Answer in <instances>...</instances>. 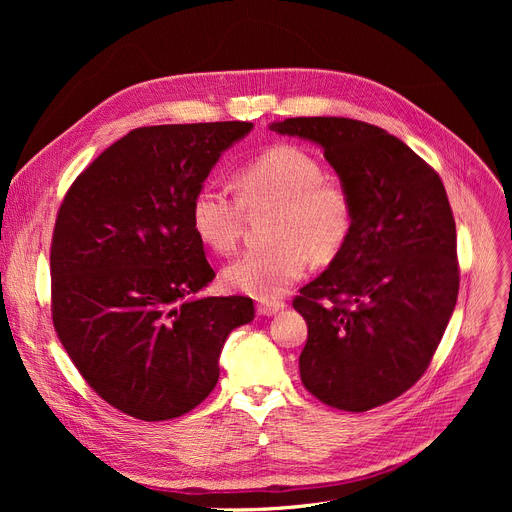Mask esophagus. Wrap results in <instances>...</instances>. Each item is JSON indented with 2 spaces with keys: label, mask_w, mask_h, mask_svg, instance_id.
Instances as JSON below:
<instances>
[{
  "label": "esophagus",
  "mask_w": 512,
  "mask_h": 512,
  "mask_svg": "<svg viewBox=\"0 0 512 512\" xmlns=\"http://www.w3.org/2000/svg\"><path fill=\"white\" fill-rule=\"evenodd\" d=\"M284 307H286V305H284L282 301H259V303H257V313H259V315H265V317H270V315L280 313Z\"/></svg>",
  "instance_id": "esophagus-1"
}]
</instances>
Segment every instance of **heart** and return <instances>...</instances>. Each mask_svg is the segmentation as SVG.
<instances>
[{"label": "heart", "mask_w": 512, "mask_h": 512, "mask_svg": "<svg viewBox=\"0 0 512 512\" xmlns=\"http://www.w3.org/2000/svg\"><path fill=\"white\" fill-rule=\"evenodd\" d=\"M234 191L236 199L201 188L191 203V224L203 245L230 253L245 211H274L272 245L242 253L224 270V282L251 297H280L303 278L309 259L330 263L353 232L355 207L346 186L297 145L280 143L255 155L236 170Z\"/></svg>", "instance_id": "obj_1"}]
</instances>
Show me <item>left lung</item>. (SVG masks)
Listing matches in <instances>:
<instances>
[{
    "mask_svg": "<svg viewBox=\"0 0 512 512\" xmlns=\"http://www.w3.org/2000/svg\"><path fill=\"white\" fill-rule=\"evenodd\" d=\"M270 128L324 149L355 207L344 249L292 301L309 328L301 380L340 411L386 405L429 367L459 294L444 184L411 147L367 122L286 118Z\"/></svg>",
    "mask_w": 512,
    "mask_h": 512,
    "instance_id": "8db88e82",
    "label": "left lung"
}]
</instances>
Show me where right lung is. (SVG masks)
I'll return each instance as SVG.
<instances>
[{
    "instance_id": "right-lung-1",
    "label": "right lung",
    "mask_w": 512,
    "mask_h": 512,
    "mask_svg": "<svg viewBox=\"0 0 512 512\" xmlns=\"http://www.w3.org/2000/svg\"><path fill=\"white\" fill-rule=\"evenodd\" d=\"M251 122L130 130L80 174L51 240V317L87 384L134 419L193 411L220 378L249 297H203L215 272L191 224L193 197Z\"/></svg>"
}]
</instances>
